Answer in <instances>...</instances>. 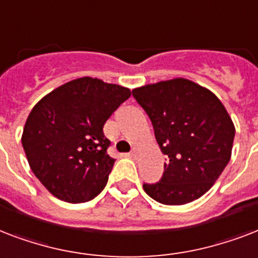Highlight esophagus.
<instances>
[{"label": "esophagus", "mask_w": 258, "mask_h": 258, "mask_svg": "<svg viewBox=\"0 0 258 258\" xmlns=\"http://www.w3.org/2000/svg\"><path fill=\"white\" fill-rule=\"evenodd\" d=\"M137 155H139V149H136V148H133L131 152V156L132 157H137Z\"/></svg>", "instance_id": "34e87169"}]
</instances>
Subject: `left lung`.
Returning <instances> with one entry per match:
<instances>
[{
	"label": "left lung",
	"mask_w": 258,
	"mask_h": 258,
	"mask_svg": "<svg viewBox=\"0 0 258 258\" xmlns=\"http://www.w3.org/2000/svg\"><path fill=\"white\" fill-rule=\"evenodd\" d=\"M167 156L160 181L143 185L159 203L185 205L213 187L231 157L235 127L214 93L175 78L132 91Z\"/></svg>",
	"instance_id": "obj_1"
}]
</instances>
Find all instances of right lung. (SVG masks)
<instances>
[{"label":"right lung","instance_id":"obj_1","mask_svg":"<svg viewBox=\"0 0 258 258\" xmlns=\"http://www.w3.org/2000/svg\"><path fill=\"white\" fill-rule=\"evenodd\" d=\"M131 90L97 78H78L43 97L29 113L21 143L32 172L60 201L95 198L114 159L103 125L131 97Z\"/></svg>","mask_w":258,"mask_h":258}]
</instances>
